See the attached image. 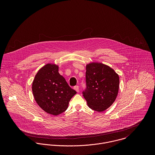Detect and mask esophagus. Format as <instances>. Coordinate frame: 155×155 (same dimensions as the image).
Instances as JSON below:
<instances>
[{
	"label": "esophagus",
	"instance_id": "esophagus-1",
	"mask_svg": "<svg viewBox=\"0 0 155 155\" xmlns=\"http://www.w3.org/2000/svg\"><path fill=\"white\" fill-rule=\"evenodd\" d=\"M74 89L76 91V92H79V87L78 86H75V87H74Z\"/></svg>",
	"mask_w": 155,
	"mask_h": 155
}]
</instances>
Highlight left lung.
<instances>
[{"mask_svg":"<svg viewBox=\"0 0 155 155\" xmlns=\"http://www.w3.org/2000/svg\"><path fill=\"white\" fill-rule=\"evenodd\" d=\"M87 88L83 92L89 107L103 111L115 101L119 88V77L110 67L92 62L86 66Z\"/></svg>","mask_w":155,"mask_h":155,"instance_id":"8db88e82","label":"left lung"}]
</instances>
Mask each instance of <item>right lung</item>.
<instances>
[{"mask_svg":"<svg viewBox=\"0 0 155 155\" xmlns=\"http://www.w3.org/2000/svg\"><path fill=\"white\" fill-rule=\"evenodd\" d=\"M59 66L48 63L41 67L32 83L33 97L46 113L57 116L66 110L69 101L76 94L58 72Z\"/></svg>","mask_w":155,"mask_h":155,"instance_id":"right-lung-1","label":"right lung"}]
</instances>
